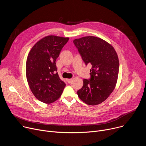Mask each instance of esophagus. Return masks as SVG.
<instances>
[{
    "mask_svg": "<svg viewBox=\"0 0 146 146\" xmlns=\"http://www.w3.org/2000/svg\"><path fill=\"white\" fill-rule=\"evenodd\" d=\"M67 81L68 82V83H70V82L72 81V78H69V79H67Z\"/></svg>",
    "mask_w": 146,
    "mask_h": 146,
    "instance_id": "34e87169",
    "label": "esophagus"
}]
</instances>
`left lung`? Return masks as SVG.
I'll list each match as a JSON object with an SVG mask.
<instances>
[{"label": "left lung", "instance_id": "obj_1", "mask_svg": "<svg viewBox=\"0 0 146 146\" xmlns=\"http://www.w3.org/2000/svg\"><path fill=\"white\" fill-rule=\"evenodd\" d=\"M73 43L86 65H92L91 78L83 80L78 96L88 105H99L115 87L119 71L117 54L110 44L95 36L76 38Z\"/></svg>", "mask_w": 146, "mask_h": 146}]
</instances>
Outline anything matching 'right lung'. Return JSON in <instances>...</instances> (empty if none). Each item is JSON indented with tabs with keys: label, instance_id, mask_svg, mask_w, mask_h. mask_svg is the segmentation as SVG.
I'll list each match as a JSON object with an SVG mask.
<instances>
[{
	"label": "right lung",
	"instance_id": "1",
	"mask_svg": "<svg viewBox=\"0 0 146 146\" xmlns=\"http://www.w3.org/2000/svg\"><path fill=\"white\" fill-rule=\"evenodd\" d=\"M69 37L50 35L41 38L31 50L26 62V76L29 88L38 100L45 103L56 101L65 83L56 72L55 61Z\"/></svg>",
	"mask_w": 146,
	"mask_h": 146
}]
</instances>
